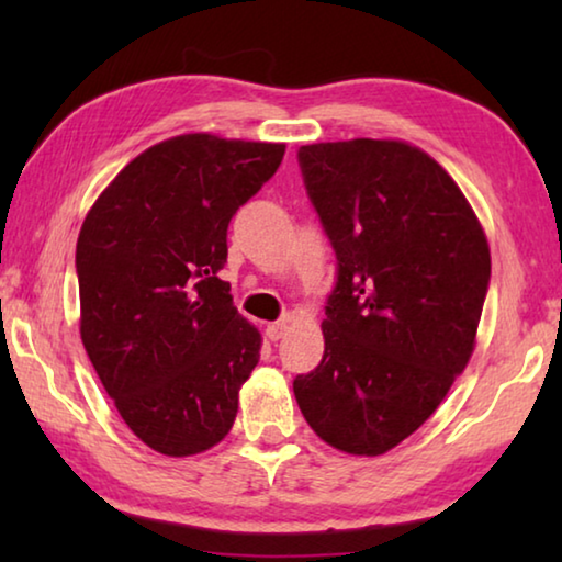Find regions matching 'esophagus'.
Listing matches in <instances>:
<instances>
[{
	"label": "esophagus",
	"mask_w": 562,
	"mask_h": 562,
	"mask_svg": "<svg viewBox=\"0 0 562 562\" xmlns=\"http://www.w3.org/2000/svg\"><path fill=\"white\" fill-rule=\"evenodd\" d=\"M284 329H288L284 322H272V325L265 327V337H268L270 341H278V339L284 337Z\"/></svg>",
	"instance_id": "obj_1"
}]
</instances>
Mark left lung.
<instances>
[{
    "label": "left lung",
    "mask_w": 562,
    "mask_h": 562,
    "mask_svg": "<svg viewBox=\"0 0 562 562\" xmlns=\"http://www.w3.org/2000/svg\"><path fill=\"white\" fill-rule=\"evenodd\" d=\"M337 255L325 357L292 382L322 441L382 456L429 418L473 355L491 252L453 178L404 140L297 150Z\"/></svg>",
    "instance_id": "left-lung-1"
}]
</instances>
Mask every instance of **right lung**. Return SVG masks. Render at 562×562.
I'll return each instance as SVG.
<instances>
[{
  "label": "right lung",
  "mask_w": 562,
  "mask_h": 562,
  "mask_svg": "<svg viewBox=\"0 0 562 562\" xmlns=\"http://www.w3.org/2000/svg\"><path fill=\"white\" fill-rule=\"evenodd\" d=\"M284 144L186 133L136 156L81 225V341L140 441L193 456L225 439L260 331L235 310L227 225L280 168Z\"/></svg>",
  "instance_id": "1"
}]
</instances>
